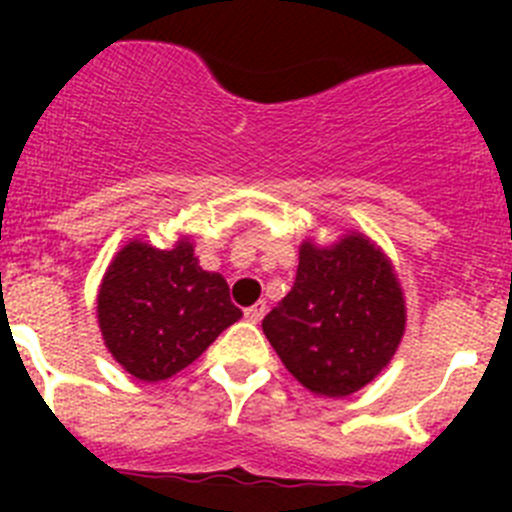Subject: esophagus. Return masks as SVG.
I'll return each instance as SVG.
<instances>
[{"label": "esophagus", "mask_w": 512, "mask_h": 512, "mask_svg": "<svg viewBox=\"0 0 512 512\" xmlns=\"http://www.w3.org/2000/svg\"><path fill=\"white\" fill-rule=\"evenodd\" d=\"M266 315V302L259 300L253 307H248L246 310V320H251V323H261Z\"/></svg>", "instance_id": "1"}]
</instances>
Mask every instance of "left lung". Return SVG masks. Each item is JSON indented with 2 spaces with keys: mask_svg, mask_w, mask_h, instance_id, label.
Returning a JSON list of instances; mask_svg holds the SVG:
<instances>
[{
  "mask_svg": "<svg viewBox=\"0 0 512 512\" xmlns=\"http://www.w3.org/2000/svg\"><path fill=\"white\" fill-rule=\"evenodd\" d=\"M405 295L364 233L302 241L295 287L261 323L287 372L315 395L348 397L379 377L405 336Z\"/></svg>",
  "mask_w": 512,
  "mask_h": 512,
  "instance_id": "left-lung-1",
  "label": "left lung"
}]
</instances>
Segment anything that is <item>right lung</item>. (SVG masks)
Segmentation results:
<instances>
[{"mask_svg":"<svg viewBox=\"0 0 512 512\" xmlns=\"http://www.w3.org/2000/svg\"><path fill=\"white\" fill-rule=\"evenodd\" d=\"M243 312L205 271L189 235L171 248L133 238L112 256L97 292V323L112 359L140 382H161L200 359Z\"/></svg>","mask_w":512,"mask_h":512,"instance_id":"add662e5","label":"right lung"}]
</instances>
